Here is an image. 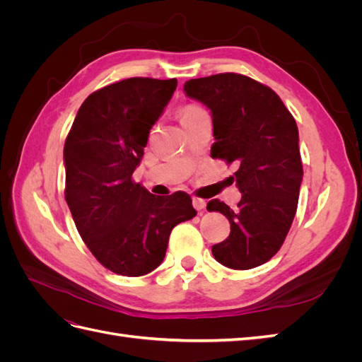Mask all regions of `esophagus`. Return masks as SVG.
Here are the masks:
<instances>
[{
  "mask_svg": "<svg viewBox=\"0 0 362 362\" xmlns=\"http://www.w3.org/2000/svg\"><path fill=\"white\" fill-rule=\"evenodd\" d=\"M205 205H206V202H205L204 199H201V198H193V206H194L198 211L204 210Z\"/></svg>",
  "mask_w": 362,
  "mask_h": 362,
  "instance_id": "1",
  "label": "esophagus"
}]
</instances>
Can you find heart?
<instances>
[{"mask_svg": "<svg viewBox=\"0 0 362 362\" xmlns=\"http://www.w3.org/2000/svg\"><path fill=\"white\" fill-rule=\"evenodd\" d=\"M204 113H205V110H204V108H201L199 105L187 104V105H184V107L181 108L180 113H178V116H180L181 124H182V125H185L187 122H190V120L196 119V117L201 116V115H204Z\"/></svg>", "mask_w": 362, "mask_h": 362, "instance_id": "obj_1", "label": "heart"}]
</instances>
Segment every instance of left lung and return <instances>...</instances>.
<instances>
[{"label":"left lung","instance_id":"1","mask_svg":"<svg viewBox=\"0 0 362 362\" xmlns=\"http://www.w3.org/2000/svg\"><path fill=\"white\" fill-rule=\"evenodd\" d=\"M184 92L210 108L211 157L238 166L234 177L242 199L235 210L218 199L206 205L231 223L213 255L235 270L264 264L281 249L298 210L303 169L296 120L270 87L246 75L189 80Z\"/></svg>","mask_w":362,"mask_h":362}]
</instances>
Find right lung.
<instances>
[{
    "instance_id": "add662e5",
    "label": "right lung",
    "mask_w": 362,
    "mask_h": 362,
    "mask_svg": "<svg viewBox=\"0 0 362 362\" xmlns=\"http://www.w3.org/2000/svg\"><path fill=\"white\" fill-rule=\"evenodd\" d=\"M177 84L134 76L103 87L86 98L64 141V198L75 226L117 275L157 269L172 229L196 216L187 193L156 196L131 178Z\"/></svg>"
}]
</instances>
